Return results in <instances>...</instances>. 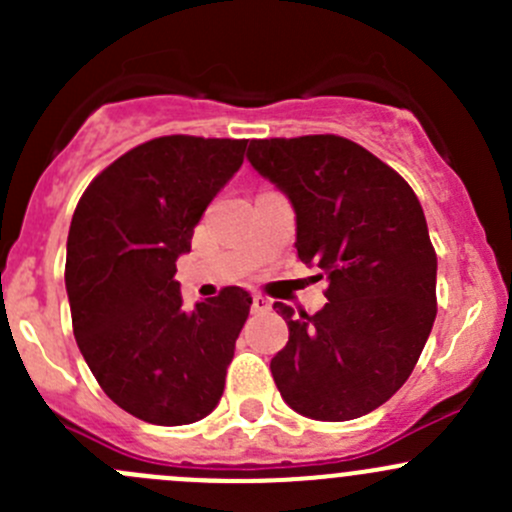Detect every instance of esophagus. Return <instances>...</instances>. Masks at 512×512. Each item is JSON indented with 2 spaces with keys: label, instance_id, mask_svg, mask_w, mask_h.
Returning <instances> with one entry per match:
<instances>
[{
  "label": "esophagus",
  "instance_id": "obj_1",
  "mask_svg": "<svg viewBox=\"0 0 512 512\" xmlns=\"http://www.w3.org/2000/svg\"><path fill=\"white\" fill-rule=\"evenodd\" d=\"M270 307V299L262 297V294H252V312H267Z\"/></svg>",
  "mask_w": 512,
  "mask_h": 512
}]
</instances>
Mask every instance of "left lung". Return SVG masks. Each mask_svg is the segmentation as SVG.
I'll return each instance as SVG.
<instances>
[{"label": "left lung", "mask_w": 512, "mask_h": 512, "mask_svg": "<svg viewBox=\"0 0 512 512\" xmlns=\"http://www.w3.org/2000/svg\"><path fill=\"white\" fill-rule=\"evenodd\" d=\"M252 168L287 195L297 255L327 277L317 314L277 302L289 342L270 361L282 399L314 421H349L404 386L436 319V252L414 190L342 136L250 141Z\"/></svg>", "instance_id": "1"}]
</instances>
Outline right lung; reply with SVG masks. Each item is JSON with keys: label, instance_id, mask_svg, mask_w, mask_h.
I'll return each mask as SVG.
<instances>
[{"label": "right lung", "instance_id": "1", "mask_svg": "<svg viewBox=\"0 0 512 512\" xmlns=\"http://www.w3.org/2000/svg\"><path fill=\"white\" fill-rule=\"evenodd\" d=\"M245 148L153 138L96 175L71 218L64 280L76 344L108 399L141 421H200L223 396L252 297L225 287L185 307L175 262Z\"/></svg>", "mask_w": 512, "mask_h": 512}]
</instances>
